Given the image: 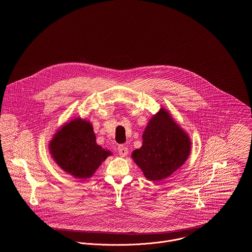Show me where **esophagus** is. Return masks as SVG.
<instances>
[{
    "mask_svg": "<svg viewBox=\"0 0 252 252\" xmlns=\"http://www.w3.org/2000/svg\"><path fill=\"white\" fill-rule=\"evenodd\" d=\"M118 153L121 157H126L128 154V149H127V147H126L124 145H119Z\"/></svg>",
    "mask_w": 252,
    "mask_h": 252,
    "instance_id": "esophagus-1",
    "label": "esophagus"
}]
</instances>
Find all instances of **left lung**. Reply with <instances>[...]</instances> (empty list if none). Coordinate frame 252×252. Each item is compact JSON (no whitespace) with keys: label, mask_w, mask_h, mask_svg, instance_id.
I'll list each match as a JSON object with an SVG mask.
<instances>
[{"label":"left lung","mask_w":252,"mask_h":252,"mask_svg":"<svg viewBox=\"0 0 252 252\" xmlns=\"http://www.w3.org/2000/svg\"><path fill=\"white\" fill-rule=\"evenodd\" d=\"M190 151L188 134L160 108L144 129L142 147L134 150L131 157L147 180L158 181L182 166Z\"/></svg>","instance_id":"8db88e82"}]
</instances>
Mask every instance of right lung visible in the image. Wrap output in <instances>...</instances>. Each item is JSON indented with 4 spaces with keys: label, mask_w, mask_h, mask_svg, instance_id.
<instances>
[{
    "label": "right lung",
    "mask_w": 252,
    "mask_h": 252,
    "mask_svg": "<svg viewBox=\"0 0 252 252\" xmlns=\"http://www.w3.org/2000/svg\"><path fill=\"white\" fill-rule=\"evenodd\" d=\"M49 147L57 164L76 179L91 178L111 155L96 144L92 124L81 118L66 123L55 134Z\"/></svg>",
    "instance_id": "obj_1"
}]
</instances>
